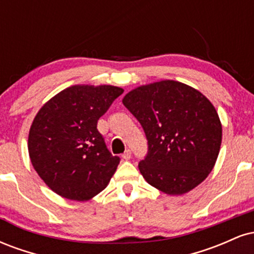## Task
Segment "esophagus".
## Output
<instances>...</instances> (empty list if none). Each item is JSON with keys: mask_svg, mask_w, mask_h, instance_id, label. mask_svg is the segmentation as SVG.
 <instances>
[{"mask_svg": "<svg viewBox=\"0 0 254 254\" xmlns=\"http://www.w3.org/2000/svg\"><path fill=\"white\" fill-rule=\"evenodd\" d=\"M130 157H131V150L130 149L125 150L124 154H122V159H123V160H130Z\"/></svg>", "mask_w": 254, "mask_h": 254, "instance_id": "esophagus-1", "label": "esophagus"}]
</instances>
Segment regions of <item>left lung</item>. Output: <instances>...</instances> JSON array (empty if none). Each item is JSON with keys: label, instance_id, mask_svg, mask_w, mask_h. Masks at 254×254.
Instances as JSON below:
<instances>
[{"label": "left lung", "instance_id": "1", "mask_svg": "<svg viewBox=\"0 0 254 254\" xmlns=\"http://www.w3.org/2000/svg\"><path fill=\"white\" fill-rule=\"evenodd\" d=\"M122 101L147 136L148 154L138 165L145 182L178 196L206 179L220 153L222 124L205 95L162 80L136 87Z\"/></svg>", "mask_w": 254, "mask_h": 254}]
</instances>
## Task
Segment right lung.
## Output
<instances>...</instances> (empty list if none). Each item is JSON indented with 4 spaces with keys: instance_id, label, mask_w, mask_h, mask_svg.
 <instances>
[{
    "instance_id": "1",
    "label": "right lung",
    "mask_w": 254,
    "mask_h": 254,
    "mask_svg": "<svg viewBox=\"0 0 254 254\" xmlns=\"http://www.w3.org/2000/svg\"><path fill=\"white\" fill-rule=\"evenodd\" d=\"M123 92L110 84H75L38 111L28 133V154L55 193L84 202L109 185L121 160L107 149L97 124Z\"/></svg>"
}]
</instances>
